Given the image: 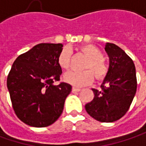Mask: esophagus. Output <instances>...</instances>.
I'll return each mask as SVG.
<instances>
[{"mask_svg":"<svg viewBox=\"0 0 146 146\" xmlns=\"http://www.w3.org/2000/svg\"><path fill=\"white\" fill-rule=\"evenodd\" d=\"M80 90H80V88H76V87H73V88H72V92H73V93H77V92H80Z\"/></svg>","mask_w":146,"mask_h":146,"instance_id":"obj_1","label":"esophagus"}]
</instances>
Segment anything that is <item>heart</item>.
<instances>
[{"mask_svg": "<svg viewBox=\"0 0 146 146\" xmlns=\"http://www.w3.org/2000/svg\"><path fill=\"white\" fill-rule=\"evenodd\" d=\"M80 51L89 57L84 66V68L87 70L82 71L71 70L64 76V80L67 83L77 87L90 84L94 78L93 72L98 80L104 78L108 72V65L103 57V53L99 48L94 45L88 44L81 47ZM70 58V50L68 48H63L58 56V63L60 66L65 70L69 69Z\"/></svg>", "mask_w": 146, "mask_h": 146, "instance_id": "heart-1", "label": "heart"}]
</instances>
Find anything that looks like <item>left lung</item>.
Segmentation results:
<instances>
[{
  "label": "left lung",
  "mask_w": 146,
  "mask_h": 146,
  "mask_svg": "<svg viewBox=\"0 0 146 146\" xmlns=\"http://www.w3.org/2000/svg\"><path fill=\"white\" fill-rule=\"evenodd\" d=\"M109 68L101 90L92 89L94 97L85 105L86 112L101 122H113L128 111L136 92L137 80L132 59L118 46L107 42Z\"/></svg>",
  "instance_id": "8db88e82"
}]
</instances>
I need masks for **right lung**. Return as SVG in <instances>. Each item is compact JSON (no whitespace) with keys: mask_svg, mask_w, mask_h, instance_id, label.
I'll list each match as a JSON object with an SVG mask.
<instances>
[{"mask_svg":"<svg viewBox=\"0 0 146 146\" xmlns=\"http://www.w3.org/2000/svg\"><path fill=\"white\" fill-rule=\"evenodd\" d=\"M62 43H39L19 55L7 77L12 107L20 120L34 127H45L59 118L71 85L59 81Z\"/></svg>","mask_w":146,"mask_h":146,"instance_id":"1","label":"right lung"}]
</instances>
